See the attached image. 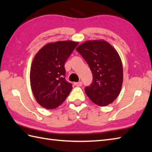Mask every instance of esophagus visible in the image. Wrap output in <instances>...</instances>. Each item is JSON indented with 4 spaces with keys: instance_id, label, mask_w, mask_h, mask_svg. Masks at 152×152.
<instances>
[{
    "instance_id": "1",
    "label": "esophagus",
    "mask_w": 152,
    "mask_h": 152,
    "mask_svg": "<svg viewBox=\"0 0 152 152\" xmlns=\"http://www.w3.org/2000/svg\"><path fill=\"white\" fill-rule=\"evenodd\" d=\"M74 84L76 86H82V82H74Z\"/></svg>"
}]
</instances>
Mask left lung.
<instances>
[{"label": "left lung", "mask_w": 152, "mask_h": 152, "mask_svg": "<svg viewBox=\"0 0 152 152\" xmlns=\"http://www.w3.org/2000/svg\"><path fill=\"white\" fill-rule=\"evenodd\" d=\"M88 63L93 74V82L85 91L90 100L100 106L115 101L123 83V66L118 51L104 40H88L76 48Z\"/></svg>", "instance_id": "8db88e82"}]
</instances>
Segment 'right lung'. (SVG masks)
Instances as JSON below:
<instances>
[{
    "mask_svg": "<svg viewBox=\"0 0 152 152\" xmlns=\"http://www.w3.org/2000/svg\"><path fill=\"white\" fill-rule=\"evenodd\" d=\"M78 44L71 40L50 42L35 55L30 71L31 87L35 99L42 107L56 108L70 94L72 86L64 78V65Z\"/></svg>",
    "mask_w": 152,
    "mask_h": 152,
    "instance_id": "right-lung-1",
    "label": "right lung"
}]
</instances>
